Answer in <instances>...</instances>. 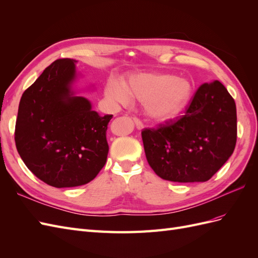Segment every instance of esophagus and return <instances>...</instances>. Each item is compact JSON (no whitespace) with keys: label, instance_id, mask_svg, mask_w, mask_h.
I'll return each mask as SVG.
<instances>
[{"label":"esophagus","instance_id":"34e87169","mask_svg":"<svg viewBox=\"0 0 258 258\" xmlns=\"http://www.w3.org/2000/svg\"><path fill=\"white\" fill-rule=\"evenodd\" d=\"M134 121H135V123H136V127L139 129V130H141V129H143V122L140 120L139 118H137V117H135L134 118Z\"/></svg>","mask_w":258,"mask_h":258}]
</instances>
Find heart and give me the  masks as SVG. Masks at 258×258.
Returning a JSON list of instances; mask_svg holds the SVG:
<instances>
[{
	"label": "heart",
	"instance_id": "obj_1",
	"mask_svg": "<svg viewBox=\"0 0 258 258\" xmlns=\"http://www.w3.org/2000/svg\"><path fill=\"white\" fill-rule=\"evenodd\" d=\"M105 93L118 103H128L130 98L142 101L148 118L162 122L175 118L184 110L191 96V84L169 74L136 73L124 79L122 84L110 80Z\"/></svg>",
	"mask_w": 258,
	"mask_h": 258
}]
</instances>
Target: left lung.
Instances as JSON below:
<instances>
[{"label":"left lung","mask_w":258,"mask_h":258,"mask_svg":"<svg viewBox=\"0 0 258 258\" xmlns=\"http://www.w3.org/2000/svg\"><path fill=\"white\" fill-rule=\"evenodd\" d=\"M142 140L148 165L159 177L206 182L235 150V100L221 82L202 84L184 115L157 129H144Z\"/></svg>","instance_id":"left-lung-1"}]
</instances>
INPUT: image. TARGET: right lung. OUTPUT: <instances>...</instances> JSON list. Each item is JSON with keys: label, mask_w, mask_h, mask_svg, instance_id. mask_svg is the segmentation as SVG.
<instances>
[{"label": "right lung", "mask_w": 258, "mask_h": 258, "mask_svg": "<svg viewBox=\"0 0 258 258\" xmlns=\"http://www.w3.org/2000/svg\"><path fill=\"white\" fill-rule=\"evenodd\" d=\"M75 60L58 59L22 93L15 127L21 159L50 186L89 183L105 165L107 124L84 97L74 96Z\"/></svg>", "instance_id": "obj_1"}]
</instances>
